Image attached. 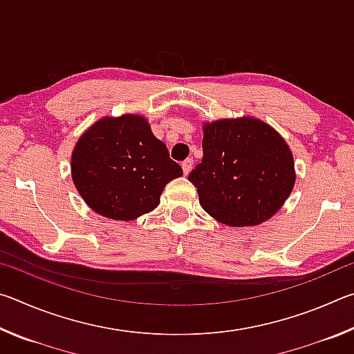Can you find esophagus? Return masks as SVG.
I'll return each mask as SVG.
<instances>
[{
	"mask_svg": "<svg viewBox=\"0 0 354 354\" xmlns=\"http://www.w3.org/2000/svg\"><path fill=\"white\" fill-rule=\"evenodd\" d=\"M181 167H183V171H184V175H189L190 170L194 169V159H185Z\"/></svg>",
	"mask_w": 354,
	"mask_h": 354,
	"instance_id": "esophagus-1",
	"label": "esophagus"
}]
</instances>
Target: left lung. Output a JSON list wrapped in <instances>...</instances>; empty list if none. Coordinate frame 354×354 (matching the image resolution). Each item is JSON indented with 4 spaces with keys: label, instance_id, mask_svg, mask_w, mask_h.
I'll return each instance as SVG.
<instances>
[{
    "label": "left lung",
    "instance_id": "1",
    "mask_svg": "<svg viewBox=\"0 0 354 354\" xmlns=\"http://www.w3.org/2000/svg\"><path fill=\"white\" fill-rule=\"evenodd\" d=\"M189 181L211 217L227 226H253L289 198L295 165L290 148L267 123L225 118L203 127V160Z\"/></svg>",
    "mask_w": 354,
    "mask_h": 354
}]
</instances>
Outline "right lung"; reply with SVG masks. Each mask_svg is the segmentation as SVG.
<instances>
[{"instance_id": "obj_1", "label": "right lung", "mask_w": 354, "mask_h": 354, "mask_svg": "<svg viewBox=\"0 0 354 354\" xmlns=\"http://www.w3.org/2000/svg\"><path fill=\"white\" fill-rule=\"evenodd\" d=\"M183 169L156 139L147 118L104 117L84 133L71 154V178L88 207L106 218L129 221L159 205Z\"/></svg>"}]
</instances>
